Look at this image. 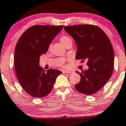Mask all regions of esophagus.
Masks as SVG:
<instances>
[{"label": "esophagus", "instance_id": "1", "mask_svg": "<svg viewBox=\"0 0 126 126\" xmlns=\"http://www.w3.org/2000/svg\"><path fill=\"white\" fill-rule=\"evenodd\" d=\"M72 73V72H67V71H63V75H70Z\"/></svg>", "mask_w": 126, "mask_h": 126}]
</instances>
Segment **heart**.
<instances>
[{"mask_svg": "<svg viewBox=\"0 0 126 126\" xmlns=\"http://www.w3.org/2000/svg\"><path fill=\"white\" fill-rule=\"evenodd\" d=\"M60 42L66 47L70 44H72V39L67 36H62L60 38ZM49 47H50V46H49Z\"/></svg>", "mask_w": 126, "mask_h": 126, "instance_id": "b5f03b06", "label": "heart"}]
</instances>
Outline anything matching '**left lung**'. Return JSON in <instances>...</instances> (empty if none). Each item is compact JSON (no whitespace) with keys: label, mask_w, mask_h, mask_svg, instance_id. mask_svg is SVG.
<instances>
[{"label":"left lung","mask_w":126,"mask_h":126,"mask_svg":"<svg viewBox=\"0 0 126 126\" xmlns=\"http://www.w3.org/2000/svg\"><path fill=\"white\" fill-rule=\"evenodd\" d=\"M64 29L75 40L78 51L76 59L87 60L89 69L81 73L76 90L93 94L103 87L111 78L114 64V50L108 36L100 28L92 25L65 26Z\"/></svg>","instance_id":"1"}]
</instances>
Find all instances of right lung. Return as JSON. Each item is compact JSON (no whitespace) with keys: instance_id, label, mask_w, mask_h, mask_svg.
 <instances>
[{"instance_id":"1","label":"right lung","mask_w":126,"mask_h":126,"mask_svg":"<svg viewBox=\"0 0 126 126\" xmlns=\"http://www.w3.org/2000/svg\"><path fill=\"white\" fill-rule=\"evenodd\" d=\"M63 26L34 25L20 36L15 51L16 76L23 90L30 96L43 97L51 92L57 77L62 73L50 69L45 72L39 59L47 51L50 44Z\"/></svg>"}]
</instances>
